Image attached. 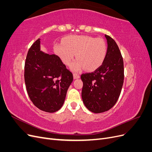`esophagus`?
Wrapping results in <instances>:
<instances>
[{
	"label": "esophagus",
	"instance_id": "esophagus-1",
	"mask_svg": "<svg viewBox=\"0 0 152 152\" xmlns=\"http://www.w3.org/2000/svg\"><path fill=\"white\" fill-rule=\"evenodd\" d=\"M80 75L77 74V73H73V79H79Z\"/></svg>",
	"mask_w": 152,
	"mask_h": 152
}]
</instances>
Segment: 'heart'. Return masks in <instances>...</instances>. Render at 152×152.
Here are the masks:
<instances>
[{
	"instance_id": "b5f03b06",
	"label": "heart",
	"mask_w": 152,
	"mask_h": 152,
	"mask_svg": "<svg viewBox=\"0 0 152 152\" xmlns=\"http://www.w3.org/2000/svg\"><path fill=\"white\" fill-rule=\"evenodd\" d=\"M54 51L63 63L70 66L73 59V71L78 72L84 68L87 71H94L102 65L107 54V45L102 38L88 35H69L62 43L54 45Z\"/></svg>"
}]
</instances>
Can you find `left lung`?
<instances>
[{
  "label": "left lung",
  "mask_w": 152,
  "mask_h": 152,
  "mask_svg": "<svg viewBox=\"0 0 152 152\" xmlns=\"http://www.w3.org/2000/svg\"><path fill=\"white\" fill-rule=\"evenodd\" d=\"M107 51L103 64L91 73H83L82 98L86 108L99 113L108 111L117 102L124 83V61L117 43L104 35Z\"/></svg>",
  "instance_id": "8db88e82"
}]
</instances>
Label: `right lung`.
Instances as JSON below:
<instances>
[{
  "label": "right lung",
  "instance_id": "obj_1",
  "mask_svg": "<svg viewBox=\"0 0 152 152\" xmlns=\"http://www.w3.org/2000/svg\"><path fill=\"white\" fill-rule=\"evenodd\" d=\"M40 39L29 49L25 64V82L30 100L42 111L53 113L60 109L73 81L72 73L60 58L40 49Z\"/></svg>",
  "mask_w": 152,
  "mask_h": 152
}]
</instances>
